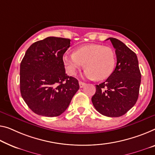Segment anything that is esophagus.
<instances>
[{
	"instance_id": "esophagus-1",
	"label": "esophagus",
	"mask_w": 155,
	"mask_h": 155,
	"mask_svg": "<svg viewBox=\"0 0 155 155\" xmlns=\"http://www.w3.org/2000/svg\"><path fill=\"white\" fill-rule=\"evenodd\" d=\"M79 84H80V88H82V87H84V86L85 85V83L82 82V81H80Z\"/></svg>"
}]
</instances>
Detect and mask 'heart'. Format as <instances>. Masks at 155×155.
Segmentation results:
<instances>
[{
  "mask_svg": "<svg viewBox=\"0 0 155 155\" xmlns=\"http://www.w3.org/2000/svg\"><path fill=\"white\" fill-rule=\"evenodd\" d=\"M63 61L69 75H75L85 63L86 77L102 80L113 73L116 66V54L110 47L91 44L78 48L74 53L65 54Z\"/></svg>",
  "mask_w": 155,
  "mask_h": 155,
  "instance_id": "heart-1",
  "label": "heart"
}]
</instances>
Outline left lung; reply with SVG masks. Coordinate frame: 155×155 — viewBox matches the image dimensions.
Here are the masks:
<instances>
[{"label": "left lung", "mask_w": 155, "mask_h": 155, "mask_svg": "<svg viewBox=\"0 0 155 155\" xmlns=\"http://www.w3.org/2000/svg\"><path fill=\"white\" fill-rule=\"evenodd\" d=\"M116 55V66L105 82L96 84L91 101L102 115L119 117L134 107L137 101L141 74L137 56L125 44L110 37Z\"/></svg>", "instance_id": "8db88e82"}]
</instances>
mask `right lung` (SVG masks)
Masks as SVG:
<instances>
[{
  "label": "right lung",
  "mask_w": 155,
  "mask_h": 155,
  "mask_svg": "<svg viewBox=\"0 0 155 155\" xmlns=\"http://www.w3.org/2000/svg\"><path fill=\"white\" fill-rule=\"evenodd\" d=\"M71 40L49 37L32 44L20 65L21 94L38 115L54 117L66 111L80 86L65 72L63 55Z\"/></svg>",
  "instance_id": "add662e5"
}]
</instances>
